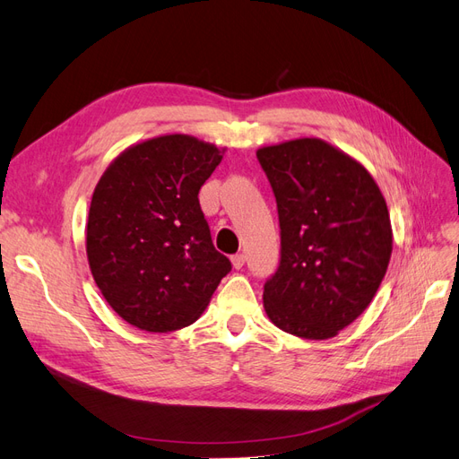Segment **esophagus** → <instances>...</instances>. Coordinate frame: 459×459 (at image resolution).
I'll list each match as a JSON object with an SVG mask.
<instances>
[{"label":"esophagus","instance_id":"34e87169","mask_svg":"<svg viewBox=\"0 0 459 459\" xmlns=\"http://www.w3.org/2000/svg\"><path fill=\"white\" fill-rule=\"evenodd\" d=\"M231 264H233V268H235V270L243 268V266H245V255H243V253H239V255H233V256H231Z\"/></svg>","mask_w":459,"mask_h":459}]
</instances>
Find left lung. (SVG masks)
<instances>
[{"label": "left lung", "instance_id": "left-lung-1", "mask_svg": "<svg viewBox=\"0 0 459 459\" xmlns=\"http://www.w3.org/2000/svg\"><path fill=\"white\" fill-rule=\"evenodd\" d=\"M280 218V266L264 308L290 335L335 337L362 314L393 253L386 203L362 164L302 137L256 151Z\"/></svg>", "mask_w": 459, "mask_h": 459}]
</instances>
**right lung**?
Wrapping results in <instances>:
<instances>
[{
    "label": "right lung",
    "instance_id": "add662e5",
    "mask_svg": "<svg viewBox=\"0 0 459 459\" xmlns=\"http://www.w3.org/2000/svg\"><path fill=\"white\" fill-rule=\"evenodd\" d=\"M220 160L218 147L191 135L152 137L124 151L97 184L90 268L110 308L134 327L169 333L193 324L231 272L199 204Z\"/></svg>",
    "mask_w": 459,
    "mask_h": 459
}]
</instances>
